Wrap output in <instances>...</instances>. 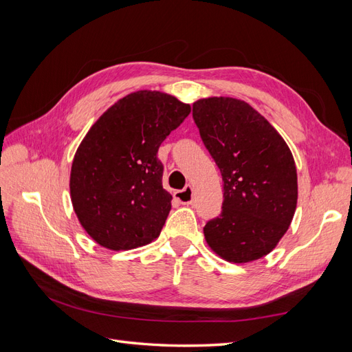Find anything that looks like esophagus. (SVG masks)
<instances>
[{
    "label": "esophagus",
    "instance_id": "esophagus-1",
    "mask_svg": "<svg viewBox=\"0 0 352 352\" xmlns=\"http://www.w3.org/2000/svg\"><path fill=\"white\" fill-rule=\"evenodd\" d=\"M175 197L182 202V204H186V206H190L194 202V190H192V186L190 185H186L182 190H177V192H175Z\"/></svg>",
    "mask_w": 352,
    "mask_h": 352
}]
</instances>
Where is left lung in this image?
I'll list each match as a JSON object with an SVG mask.
<instances>
[{
  "label": "left lung",
  "instance_id": "left-lung-1",
  "mask_svg": "<svg viewBox=\"0 0 352 352\" xmlns=\"http://www.w3.org/2000/svg\"><path fill=\"white\" fill-rule=\"evenodd\" d=\"M192 116L225 190L221 214L204 228L206 242L229 263L258 260L276 248L294 219V155L267 119L242 100L202 98Z\"/></svg>",
  "mask_w": 352,
  "mask_h": 352
}]
</instances>
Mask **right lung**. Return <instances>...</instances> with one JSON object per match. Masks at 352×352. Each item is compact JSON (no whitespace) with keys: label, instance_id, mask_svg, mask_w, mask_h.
Listing matches in <instances>:
<instances>
[{"label":"right lung","instance_id":"add662e5","mask_svg":"<svg viewBox=\"0 0 352 352\" xmlns=\"http://www.w3.org/2000/svg\"><path fill=\"white\" fill-rule=\"evenodd\" d=\"M190 105L160 91H136L102 113L85 135L70 172L78 220L101 247L127 251L160 236L172 195L163 188L162 142Z\"/></svg>","mask_w":352,"mask_h":352}]
</instances>
